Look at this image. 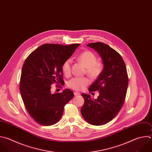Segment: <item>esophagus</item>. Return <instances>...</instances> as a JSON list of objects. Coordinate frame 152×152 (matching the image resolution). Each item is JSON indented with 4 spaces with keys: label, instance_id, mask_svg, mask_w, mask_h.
Segmentation results:
<instances>
[{
    "label": "esophagus",
    "instance_id": "esophagus-1",
    "mask_svg": "<svg viewBox=\"0 0 152 152\" xmlns=\"http://www.w3.org/2000/svg\"><path fill=\"white\" fill-rule=\"evenodd\" d=\"M74 93L75 96H79V95H80V93L79 92H78V91H75Z\"/></svg>",
    "mask_w": 152,
    "mask_h": 152
}]
</instances>
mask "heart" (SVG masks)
<instances>
[{
  "instance_id": "heart-1",
  "label": "heart",
  "mask_w": 152,
  "mask_h": 152,
  "mask_svg": "<svg viewBox=\"0 0 152 152\" xmlns=\"http://www.w3.org/2000/svg\"><path fill=\"white\" fill-rule=\"evenodd\" d=\"M78 60L86 67L87 73L92 78L98 77L103 72L104 65L100 61H97L96 55L90 50H86L80 53L77 56ZM72 59H67L62 65V70L64 74L69 76L71 71ZM90 79L87 77H75L71 79L67 86L69 88L75 90H82L89 84Z\"/></svg>"
}]
</instances>
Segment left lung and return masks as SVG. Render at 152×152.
I'll return each instance as SVG.
<instances>
[{"mask_svg": "<svg viewBox=\"0 0 152 152\" xmlns=\"http://www.w3.org/2000/svg\"><path fill=\"white\" fill-rule=\"evenodd\" d=\"M87 46L100 55L104 69L88 89L90 92H99L97 99L93 100L89 94H81L84 103L81 113L89 124L101 125L113 119L122 108L126 94L128 77L125 62L115 50L102 42L89 43Z\"/></svg>", "mask_w": 152, "mask_h": 152, "instance_id": "obj_1", "label": "left lung"}]
</instances>
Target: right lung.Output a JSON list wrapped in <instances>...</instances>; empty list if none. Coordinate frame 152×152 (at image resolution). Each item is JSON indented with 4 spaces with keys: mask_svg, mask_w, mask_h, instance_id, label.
Wrapping results in <instances>:
<instances>
[{
    "mask_svg": "<svg viewBox=\"0 0 152 152\" xmlns=\"http://www.w3.org/2000/svg\"><path fill=\"white\" fill-rule=\"evenodd\" d=\"M80 44L65 46L45 44L26 59L22 68L20 90L29 115L38 124L50 126L61 119L65 105L74 97L65 89L62 93H51V85L62 84V65Z\"/></svg>",
    "mask_w": 152,
    "mask_h": 152,
    "instance_id": "1",
    "label": "right lung"
}]
</instances>
